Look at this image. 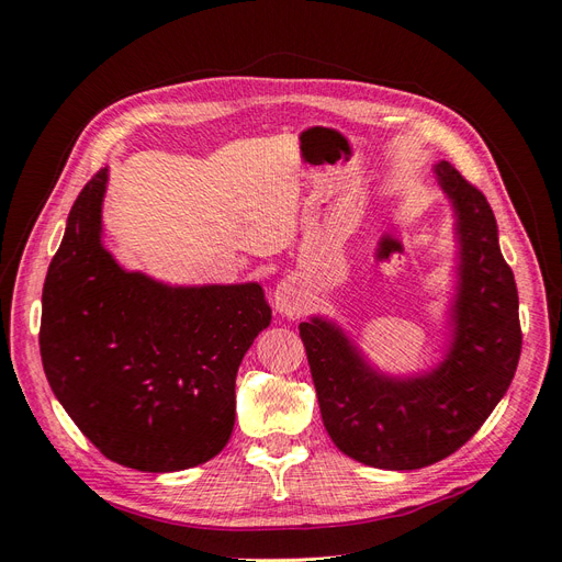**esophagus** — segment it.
I'll return each instance as SVG.
<instances>
[{"mask_svg":"<svg viewBox=\"0 0 562 562\" xmlns=\"http://www.w3.org/2000/svg\"><path fill=\"white\" fill-rule=\"evenodd\" d=\"M274 307L283 316H300L304 310V291L297 277H285L277 283Z\"/></svg>","mask_w":562,"mask_h":562,"instance_id":"34e87169","label":"esophagus"}]
</instances>
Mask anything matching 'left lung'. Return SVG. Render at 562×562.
<instances>
[{
  "mask_svg": "<svg viewBox=\"0 0 562 562\" xmlns=\"http://www.w3.org/2000/svg\"><path fill=\"white\" fill-rule=\"evenodd\" d=\"M436 176L454 203L462 244L446 363L427 378H380L330 323H300L326 431L345 454L375 469L413 471L462 448L506 394L520 359L518 288L495 213L450 161Z\"/></svg>",
  "mask_w": 562,
  "mask_h": 562,
  "instance_id": "8db88e82",
  "label": "left lung"
}]
</instances>
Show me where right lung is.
I'll return each instance as SVG.
<instances>
[{
    "label": "right lung",
    "mask_w": 562,
    "mask_h": 562,
    "mask_svg": "<svg viewBox=\"0 0 562 562\" xmlns=\"http://www.w3.org/2000/svg\"><path fill=\"white\" fill-rule=\"evenodd\" d=\"M108 171L83 184L42 291L46 380L112 462L182 471L227 446L236 370L271 310L262 285L168 288L100 244Z\"/></svg>",
    "instance_id": "obj_1"
}]
</instances>
